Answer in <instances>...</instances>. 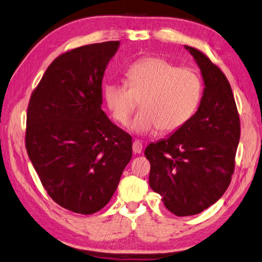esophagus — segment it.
Segmentation results:
<instances>
[{
	"label": "esophagus",
	"instance_id": "esophagus-1",
	"mask_svg": "<svg viewBox=\"0 0 262 262\" xmlns=\"http://www.w3.org/2000/svg\"><path fill=\"white\" fill-rule=\"evenodd\" d=\"M143 150V144L139 141H134L133 143V151L135 154H141Z\"/></svg>",
	"mask_w": 262,
	"mask_h": 262
}]
</instances>
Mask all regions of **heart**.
Wrapping results in <instances>:
<instances>
[{
  "instance_id": "1",
  "label": "heart",
  "mask_w": 262,
  "mask_h": 262,
  "mask_svg": "<svg viewBox=\"0 0 262 262\" xmlns=\"http://www.w3.org/2000/svg\"><path fill=\"white\" fill-rule=\"evenodd\" d=\"M127 86L109 83L105 100L113 118L126 125L139 100L141 111L132 129L137 133H173L195 113L202 95V79L190 67H178L166 59L146 57L126 70Z\"/></svg>"
}]
</instances>
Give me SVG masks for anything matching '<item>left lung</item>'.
Listing matches in <instances>:
<instances>
[{"label": "left lung", "instance_id": "8db88e82", "mask_svg": "<svg viewBox=\"0 0 262 262\" xmlns=\"http://www.w3.org/2000/svg\"><path fill=\"white\" fill-rule=\"evenodd\" d=\"M204 93L198 112L167 139L149 144V185L178 216L198 214L220 199L231 183L240 139V118L226 75L195 48Z\"/></svg>", "mask_w": 262, "mask_h": 262}]
</instances>
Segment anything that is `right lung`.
Masks as SVG:
<instances>
[{
  "instance_id": "obj_1",
  "label": "right lung",
  "mask_w": 262,
  "mask_h": 262,
  "mask_svg": "<svg viewBox=\"0 0 262 262\" xmlns=\"http://www.w3.org/2000/svg\"><path fill=\"white\" fill-rule=\"evenodd\" d=\"M119 41L79 47L53 60L30 97L26 148L45 190L75 213L105 206L132 159V136L101 109V81Z\"/></svg>"
}]
</instances>
